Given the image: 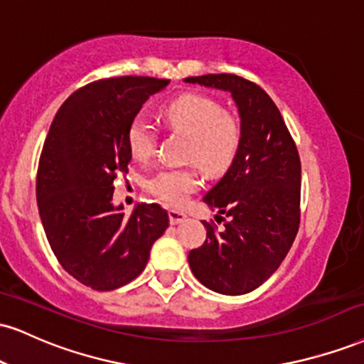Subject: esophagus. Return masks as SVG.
<instances>
[{"instance_id": "34e87169", "label": "esophagus", "mask_w": 364, "mask_h": 364, "mask_svg": "<svg viewBox=\"0 0 364 364\" xmlns=\"http://www.w3.org/2000/svg\"><path fill=\"white\" fill-rule=\"evenodd\" d=\"M168 215H169V224L171 225L181 224V222L186 220V213L185 212H179V210H169Z\"/></svg>"}]
</instances>
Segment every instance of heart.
<instances>
[{
  "instance_id": "obj_1",
  "label": "heart",
  "mask_w": 364,
  "mask_h": 364,
  "mask_svg": "<svg viewBox=\"0 0 364 364\" xmlns=\"http://www.w3.org/2000/svg\"><path fill=\"white\" fill-rule=\"evenodd\" d=\"M164 120L174 130L190 135L188 159L208 174H222L237 156L242 129L232 113L224 112L217 100L203 95H183L163 110ZM127 144L135 159L154 156L157 132L147 120L137 117L127 130ZM200 186L196 169H164L147 181L149 193L171 207L186 203Z\"/></svg>"
}]
</instances>
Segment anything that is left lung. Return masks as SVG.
<instances>
[{
	"label": "left lung",
	"instance_id": "obj_1",
	"mask_svg": "<svg viewBox=\"0 0 364 364\" xmlns=\"http://www.w3.org/2000/svg\"><path fill=\"white\" fill-rule=\"evenodd\" d=\"M186 82L229 91L237 105L242 140L234 163L203 201L217 222L188 262L196 279L222 295L256 290L282 264L300 224L301 166L278 107L262 87L235 74H205ZM225 215V218H222Z\"/></svg>",
	"mask_w": 364,
	"mask_h": 364
}]
</instances>
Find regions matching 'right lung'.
Here are the masks:
<instances>
[{"instance_id":"right-lung-1","label":"right lung","mask_w":364,"mask_h":364,"mask_svg":"<svg viewBox=\"0 0 364 364\" xmlns=\"http://www.w3.org/2000/svg\"><path fill=\"white\" fill-rule=\"evenodd\" d=\"M168 85L149 76L90 82L63 103L43 144L37 171L43 230L60 266L96 291L137 278L169 225L157 203H140L129 217L113 205V181L132 159L127 130L149 96Z\"/></svg>"}]
</instances>
